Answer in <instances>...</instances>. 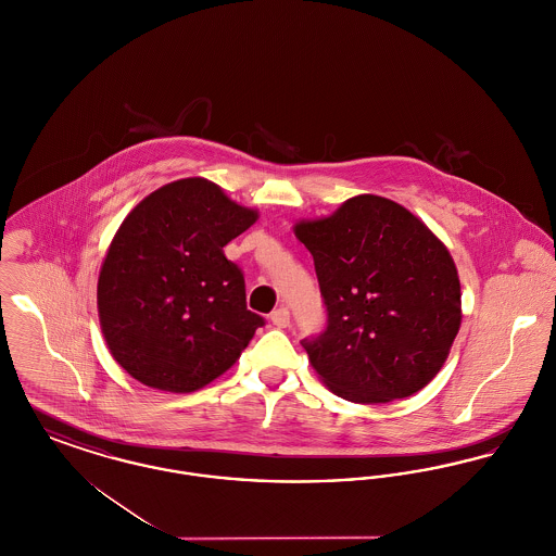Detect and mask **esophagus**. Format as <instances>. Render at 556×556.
<instances>
[{
  "instance_id": "esophagus-1",
  "label": "esophagus",
  "mask_w": 556,
  "mask_h": 556,
  "mask_svg": "<svg viewBox=\"0 0 556 556\" xmlns=\"http://www.w3.org/2000/svg\"><path fill=\"white\" fill-rule=\"evenodd\" d=\"M270 320H273L275 327L286 329V327H290V311H288L286 306H279V308H275V311L270 313Z\"/></svg>"
}]
</instances>
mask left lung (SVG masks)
Returning <instances> with one entry per match:
<instances>
[{"mask_svg": "<svg viewBox=\"0 0 556 556\" xmlns=\"http://www.w3.org/2000/svg\"><path fill=\"white\" fill-rule=\"evenodd\" d=\"M327 327L302 340L325 386L358 404L413 396L446 363L460 327V281L424 220L379 195L300 220Z\"/></svg>", "mask_w": 556, "mask_h": 556, "instance_id": "1", "label": "left lung"}]
</instances>
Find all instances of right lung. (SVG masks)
I'll list each match as a JSON object with an SVG mask.
<instances>
[{
	"label": "right lung",
	"mask_w": 556,
	"mask_h": 556,
	"mask_svg": "<svg viewBox=\"0 0 556 556\" xmlns=\"http://www.w3.org/2000/svg\"><path fill=\"white\" fill-rule=\"evenodd\" d=\"M258 212L206 179L160 187L123 220L98 279V313L114 361L143 386L187 394L236 365L265 318L223 248Z\"/></svg>",
	"instance_id": "obj_1"
}]
</instances>
